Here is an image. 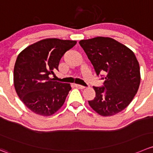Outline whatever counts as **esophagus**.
Returning a JSON list of instances; mask_svg holds the SVG:
<instances>
[{"label":"esophagus","instance_id":"34e87169","mask_svg":"<svg viewBox=\"0 0 153 153\" xmlns=\"http://www.w3.org/2000/svg\"><path fill=\"white\" fill-rule=\"evenodd\" d=\"M75 87H77V88H78V89H84V88H85V87H84V86L80 85V84H75Z\"/></svg>","mask_w":153,"mask_h":153}]
</instances>
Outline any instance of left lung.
<instances>
[{
  "instance_id": "left-lung-1",
  "label": "left lung",
  "mask_w": 153,
  "mask_h": 153,
  "mask_svg": "<svg viewBox=\"0 0 153 153\" xmlns=\"http://www.w3.org/2000/svg\"><path fill=\"white\" fill-rule=\"evenodd\" d=\"M79 44L97 75H105L103 87H93L96 97L89 105L101 116L118 114L131 103L140 86V66L134 52L110 37L83 39Z\"/></svg>"
}]
</instances>
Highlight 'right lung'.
Instances as JSON below:
<instances>
[{
  "instance_id": "add662e5",
  "label": "right lung",
  "mask_w": 153,
  "mask_h": 153,
  "mask_svg": "<svg viewBox=\"0 0 153 153\" xmlns=\"http://www.w3.org/2000/svg\"><path fill=\"white\" fill-rule=\"evenodd\" d=\"M76 41L51 38L29 45L18 55L13 83L25 106L41 116H51L64 104L72 89L70 84L53 81L49 75L58 70L65 53Z\"/></svg>"
}]
</instances>
